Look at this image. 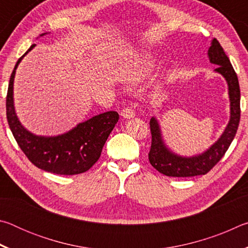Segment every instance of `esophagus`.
I'll use <instances>...</instances> for the list:
<instances>
[{
  "instance_id": "esophagus-1",
  "label": "esophagus",
  "mask_w": 248,
  "mask_h": 248,
  "mask_svg": "<svg viewBox=\"0 0 248 248\" xmlns=\"http://www.w3.org/2000/svg\"><path fill=\"white\" fill-rule=\"evenodd\" d=\"M120 115L123 116L124 118L130 119V118H133V117L136 116V112H134V110L131 107H124L123 110L120 111Z\"/></svg>"
}]
</instances>
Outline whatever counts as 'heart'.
<instances>
[{
    "label": "heart",
    "instance_id": "heart-1",
    "mask_svg": "<svg viewBox=\"0 0 248 248\" xmlns=\"http://www.w3.org/2000/svg\"><path fill=\"white\" fill-rule=\"evenodd\" d=\"M148 74H149L148 66H144V65L133 66V68H130L125 71L123 79L125 83L134 84L142 81V79H144Z\"/></svg>",
    "mask_w": 248,
    "mask_h": 248
}]
</instances>
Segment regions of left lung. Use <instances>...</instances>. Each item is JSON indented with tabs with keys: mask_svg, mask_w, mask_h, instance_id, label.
Returning <instances> with one entry per match:
<instances>
[{
	"mask_svg": "<svg viewBox=\"0 0 248 248\" xmlns=\"http://www.w3.org/2000/svg\"><path fill=\"white\" fill-rule=\"evenodd\" d=\"M208 56L210 62L217 65L216 69L217 72L223 75L228 82L231 102V118L229 124L226 125L220 139L204 153L192 157H182L166 148L163 143L157 120L154 117L151 118L150 129L152 142L149 152V161L151 165L163 175L170 177H191V176L207 174L223 157L236 134L241 118V91L237 75L223 48L216 38L212 40L210 46Z\"/></svg>",
	"mask_w": 248,
	"mask_h": 248,
	"instance_id": "1",
	"label": "left lung"
}]
</instances>
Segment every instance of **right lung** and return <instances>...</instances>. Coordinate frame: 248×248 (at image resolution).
<instances>
[{"instance_id":"obj_1","label":"right lung","mask_w":248,"mask_h":248,"mask_svg":"<svg viewBox=\"0 0 248 248\" xmlns=\"http://www.w3.org/2000/svg\"><path fill=\"white\" fill-rule=\"evenodd\" d=\"M35 47L31 45L25 54ZM16 62L11 74L6 95V118L20 150L38 169L58 175H77L89 170L98 161L109 134L118 123L117 111H107L78 124L71 131L58 137H39L27 131L17 119L13 102Z\"/></svg>"}]
</instances>
